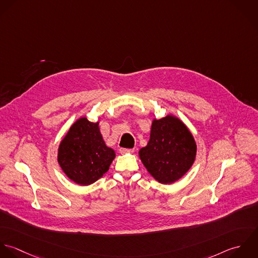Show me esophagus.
Returning <instances> with one entry per match:
<instances>
[{"mask_svg":"<svg viewBox=\"0 0 258 258\" xmlns=\"http://www.w3.org/2000/svg\"><path fill=\"white\" fill-rule=\"evenodd\" d=\"M134 152H135L134 149H123V148H120V149H119V153H120L121 155L132 154V153H134Z\"/></svg>","mask_w":258,"mask_h":258,"instance_id":"1","label":"esophagus"}]
</instances>
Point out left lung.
Returning <instances> with one entry per match:
<instances>
[{"mask_svg": "<svg viewBox=\"0 0 258 258\" xmlns=\"http://www.w3.org/2000/svg\"><path fill=\"white\" fill-rule=\"evenodd\" d=\"M139 155L158 182L170 184L194 164L197 144L187 126L178 117L168 114L153 120L150 141Z\"/></svg>", "mask_w": 258, "mask_h": 258, "instance_id": "left-lung-1", "label": "left lung"}]
</instances>
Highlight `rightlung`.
Instances as JSON below:
<instances>
[{
    "mask_svg": "<svg viewBox=\"0 0 258 258\" xmlns=\"http://www.w3.org/2000/svg\"><path fill=\"white\" fill-rule=\"evenodd\" d=\"M115 157L105 146L99 121L79 118L59 144L57 162L66 175L80 185H90L108 170Z\"/></svg>",
    "mask_w": 258,
    "mask_h": 258,
    "instance_id": "obj_1",
    "label": "right lung"
}]
</instances>
